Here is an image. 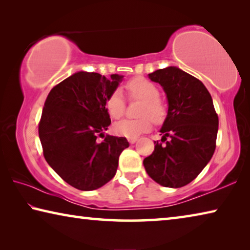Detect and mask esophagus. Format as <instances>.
<instances>
[{
    "label": "esophagus",
    "instance_id": "1",
    "mask_svg": "<svg viewBox=\"0 0 250 250\" xmlns=\"http://www.w3.org/2000/svg\"><path fill=\"white\" fill-rule=\"evenodd\" d=\"M137 140H138V138H129L128 139V141L131 143V145H133V143L137 142Z\"/></svg>",
    "mask_w": 250,
    "mask_h": 250
}]
</instances>
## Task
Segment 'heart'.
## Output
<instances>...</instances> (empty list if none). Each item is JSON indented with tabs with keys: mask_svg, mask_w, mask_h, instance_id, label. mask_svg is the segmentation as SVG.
<instances>
[{
	"mask_svg": "<svg viewBox=\"0 0 250 250\" xmlns=\"http://www.w3.org/2000/svg\"><path fill=\"white\" fill-rule=\"evenodd\" d=\"M130 99L141 100L139 119H122L113 125L115 132L125 138H137L151 128V120L161 124L167 116V107L159 98L160 91L153 83L142 77L131 79L125 84ZM125 104L120 91H115L105 100V109L113 119L120 118L125 112Z\"/></svg>",
	"mask_w": 250,
	"mask_h": 250,
	"instance_id": "obj_1",
	"label": "heart"
}]
</instances>
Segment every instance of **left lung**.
<instances>
[{"label": "left lung", "instance_id": "8db88e82", "mask_svg": "<svg viewBox=\"0 0 250 250\" xmlns=\"http://www.w3.org/2000/svg\"><path fill=\"white\" fill-rule=\"evenodd\" d=\"M149 78L163 88L168 108L160 129L163 137L154 142L153 153L143 160V166L160 185L182 188L200 174L214 154L217 113L201 80L177 67L158 69Z\"/></svg>", "mask_w": 250, "mask_h": 250}]
</instances>
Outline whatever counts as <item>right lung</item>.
Listing matches in <instances>:
<instances>
[{"label": "right lung", "instance_id": "obj_1", "mask_svg": "<svg viewBox=\"0 0 250 250\" xmlns=\"http://www.w3.org/2000/svg\"><path fill=\"white\" fill-rule=\"evenodd\" d=\"M124 76L110 78L78 71L56 84L47 96L39 125L44 158L49 167L80 191H94L115 176L119 156L129 142L104 135L111 124L105 100Z\"/></svg>", "mask_w": 250, "mask_h": 250}]
</instances>
